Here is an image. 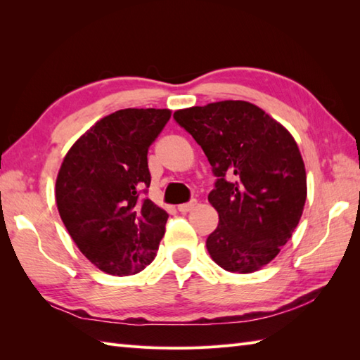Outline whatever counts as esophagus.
<instances>
[{
  "label": "esophagus",
  "instance_id": "esophagus-1",
  "mask_svg": "<svg viewBox=\"0 0 360 360\" xmlns=\"http://www.w3.org/2000/svg\"><path fill=\"white\" fill-rule=\"evenodd\" d=\"M195 205H196V201L187 202V204H181V205H178V210H179L181 213H187V212H190V210H193Z\"/></svg>",
  "mask_w": 360,
  "mask_h": 360
}]
</instances>
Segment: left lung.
Segmentation results:
<instances>
[{
  "mask_svg": "<svg viewBox=\"0 0 360 360\" xmlns=\"http://www.w3.org/2000/svg\"><path fill=\"white\" fill-rule=\"evenodd\" d=\"M217 176L209 202L219 217L205 246L236 274L259 271L278 255L302 218L307 170L298 145L257 105L223 101L174 111Z\"/></svg>",
  "mask_w": 360,
  "mask_h": 360,
  "instance_id": "left-lung-1",
  "label": "left lung"
}]
</instances>
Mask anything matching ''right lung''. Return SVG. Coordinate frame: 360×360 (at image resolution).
<instances>
[{
	"instance_id": "right-lung-1",
	"label": "right lung",
	"mask_w": 360,
	"mask_h": 360,
	"mask_svg": "<svg viewBox=\"0 0 360 360\" xmlns=\"http://www.w3.org/2000/svg\"><path fill=\"white\" fill-rule=\"evenodd\" d=\"M170 110L127 108L97 120L68 150L56 181L57 209L97 269L133 275L156 257L168 213L139 200L150 186L148 148Z\"/></svg>"
}]
</instances>
